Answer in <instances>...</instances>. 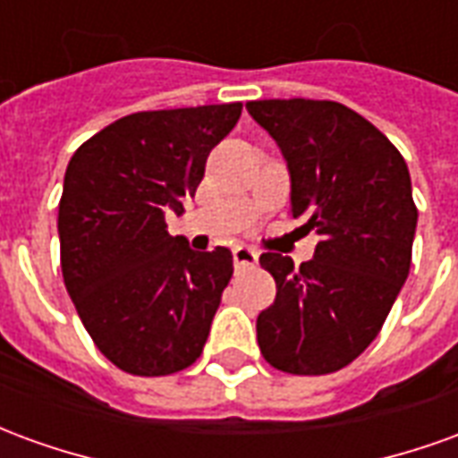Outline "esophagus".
Masks as SVG:
<instances>
[{
    "label": "esophagus",
    "mask_w": 458,
    "mask_h": 458,
    "mask_svg": "<svg viewBox=\"0 0 458 458\" xmlns=\"http://www.w3.org/2000/svg\"><path fill=\"white\" fill-rule=\"evenodd\" d=\"M259 259L258 250L248 248V245H235L233 248V262H235V267H255Z\"/></svg>",
    "instance_id": "1"
}]
</instances>
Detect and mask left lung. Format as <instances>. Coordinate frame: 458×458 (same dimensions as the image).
Segmentation results:
<instances>
[{"label": "left lung", "instance_id": "1", "mask_svg": "<svg viewBox=\"0 0 458 458\" xmlns=\"http://www.w3.org/2000/svg\"><path fill=\"white\" fill-rule=\"evenodd\" d=\"M248 113L287 159L292 216L321 235L299 267L259 258L277 282L258 317L259 351L284 373H336L373 344L410 275V171L383 131L334 100H252Z\"/></svg>", "mask_w": 458, "mask_h": 458}]
</instances>
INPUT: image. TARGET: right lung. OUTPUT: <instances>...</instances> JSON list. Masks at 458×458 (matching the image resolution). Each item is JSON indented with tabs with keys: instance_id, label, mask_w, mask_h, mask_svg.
I'll return each instance as SVG.
<instances>
[{
	"instance_id": "1",
	"label": "right lung",
	"mask_w": 458,
	"mask_h": 458,
	"mask_svg": "<svg viewBox=\"0 0 458 458\" xmlns=\"http://www.w3.org/2000/svg\"><path fill=\"white\" fill-rule=\"evenodd\" d=\"M240 113L228 103L127 114L68 161L58 203L65 289L93 344L124 373H179L203 353L233 255L191 250L169 235L164 213L183 210Z\"/></svg>"
}]
</instances>
